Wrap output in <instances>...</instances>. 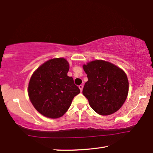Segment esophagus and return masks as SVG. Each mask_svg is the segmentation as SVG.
<instances>
[{"instance_id": "34e87169", "label": "esophagus", "mask_w": 153, "mask_h": 153, "mask_svg": "<svg viewBox=\"0 0 153 153\" xmlns=\"http://www.w3.org/2000/svg\"><path fill=\"white\" fill-rule=\"evenodd\" d=\"M79 90H80V91L82 92V90H83V86H82V85H79Z\"/></svg>"}]
</instances>
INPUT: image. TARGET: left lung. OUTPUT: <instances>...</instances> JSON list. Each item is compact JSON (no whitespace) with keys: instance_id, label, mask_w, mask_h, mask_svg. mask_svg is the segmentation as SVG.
Masks as SVG:
<instances>
[{"instance_id":"obj_1","label":"left lung","mask_w":153,"mask_h":153,"mask_svg":"<svg viewBox=\"0 0 153 153\" xmlns=\"http://www.w3.org/2000/svg\"><path fill=\"white\" fill-rule=\"evenodd\" d=\"M88 77L82 93L90 106L101 115L118 111L126 101L129 83L126 74L113 64L97 60L83 65Z\"/></svg>"}]
</instances>
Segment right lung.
<instances>
[{
    "label": "right lung",
    "mask_w": 153,
    "mask_h": 153,
    "mask_svg": "<svg viewBox=\"0 0 153 153\" xmlns=\"http://www.w3.org/2000/svg\"><path fill=\"white\" fill-rule=\"evenodd\" d=\"M69 65L63 58L51 59L36 69L31 77L28 95L38 112L46 117L63 116L80 90L67 76Z\"/></svg>",
    "instance_id": "add662e5"
}]
</instances>
